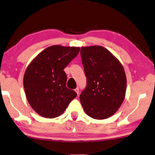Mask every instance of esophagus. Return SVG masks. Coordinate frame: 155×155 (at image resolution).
Listing matches in <instances>:
<instances>
[{
	"label": "esophagus",
	"instance_id": "34e87169",
	"mask_svg": "<svg viewBox=\"0 0 155 155\" xmlns=\"http://www.w3.org/2000/svg\"><path fill=\"white\" fill-rule=\"evenodd\" d=\"M75 91H76V93H77V95H78V93H79V88H77L75 89Z\"/></svg>",
	"mask_w": 155,
	"mask_h": 155
}]
</instances>
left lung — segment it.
I'll list each match as a JSON object with an SVG mask.
<instances>
[{
  "mask_svg": "<svg viewBox=\"0 0 155 155\" xmlns=\"http://www.w3.org/2000/svg\"><path fill=\"white\" fill-rule=\"evenodd\" d=\"M81 57L86 86L79 98L85 112L95 119L112 116L126 94V77L121 62L99 45L82 47Z\"/></svg>",
  "mask_w": 155,
  "mask_h": 155,
  "instance_id": "left-lung-1",
  "label": "left lung"
}]
</instances>
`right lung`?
I'll list each match as a JSON object with an SVG mask.
<instances>
[{"mask_svg":"<svg viewBox=\"0 0 155 155\" xmlns=\"http://www.w3.org/2000/svg\"><path fill=\"white\" fill-rule=\"evenodd\" d=\"M79 51V48L52 45L39 53L26 69L23 81L26 97L39 115L59 117L77 96L74 91L67 88L64 69Z\"/></svg>","mask_w":155,"mask_h":155,"instance_id":"add662e5","label":"right lung"}]
</instances>
